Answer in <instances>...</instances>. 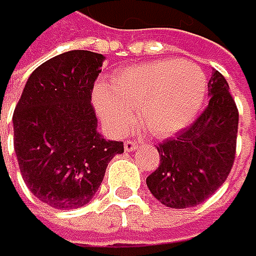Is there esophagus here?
<instances>
[{
	"instance_id": "esophagus-1",
	"label": "esophagus",
	"mask_w": 256,
	"mask_h": 256,
	"mask_svg": "<svg viewBox=\"0 0 256 256\" xmlns=\"http://www.w3.org/2000/svg\"><path fill=\"white\" fill-rule=\"evenodd\" d=\"M138 149V144L135 142V141H126L124 142V150L126 152H134V150H136Z\"/></svg>"
}]
</instances>
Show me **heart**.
Wrapping results in <instances>:
<instances>
[{"label":"heart","instance_id":"1","mask_svg":"<svg viewBox=\"0 0 256 256\" xmlns=\"http://www.w3.org/2000/svg\"><path fill=\"white\" fill-rule=\"evenodd\" d=\"M208 95V76L195 62L160 60L126 68L112 86H98L94 104L106 129L124 135L140 122L154 136L164 138L186 129L200 114Z\"/></svg>","mask_w":256,"mask_h":256}]
</instances>
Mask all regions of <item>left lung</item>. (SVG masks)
Wrapping results in <instances>:
<instances>
[{
  "instance_id": "1",
  "label": "left lung",
  "mask_w": 256,
  "mask_h": 256,
  "mask_svg": "<svg viewBox=\"0 0 256 256\" xmlns=\"http://www.w3.org/2000/svg\"><path fill=\"white\" fill-rule=\"evenodd\" d=\"M208 87L209 106L176 138L156 147L161 162L146 180L152 195L167 208L186 209L206 201L234 166L238 109L218 70L212 72Z\"/></svg>"
}]
</instances>
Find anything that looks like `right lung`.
<instances>
[{"label": "right lung", "instance_id": "1", "mask_svg": "<svg viewBox=\"0 0 256 256\" xmlns=\"http://www.w3.org/2000/svg\"><path fill=\"white\" fill-rule=\"evenodd\" d=\"M101 54L70 50L36 67L14 112V147L24 182L60 210L86 206L102 182L109 161L124 152L106 140L90 104Z\"/></svg>", "mask_w": 256, "mask_h": 256}]
</instances>
